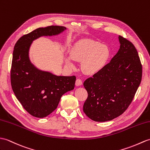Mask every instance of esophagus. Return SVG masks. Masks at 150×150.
<instances>
[{
	"label": "esophagus",
	"mask_w": 150,
	"mask_h": 150,
	"mask_svg": "<svg viewBox=\"0 0 150 150\" xmlns=\"http://www.w3.org/2000/svg\"><path fill=\"white\" fill-rule=\"evenodd\" d=\"M75 84L76 86H81L82 84V81L81 79H77L76 80V82H75Z\"/></svg>",
	"instance_id": "1"
}]
</instances>
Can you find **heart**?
I'll use <instances>...</instances> for the list:
<instances>
[{"label": "heart", "instance_id": "b5f03b06", "mask_svg": "<svg viewBox=\"0 0 150 150\" xmlns=\"http://www.w3.org/2000/svg\"><path fill=\"white\" fill-rule=\"evenodd\" d=\"M110 51L106 45L98 41L86 40L73 47L71 56L66 58V63L73 68V60L82 62L81 68L86 74H93L102 69L109 59Z\"/></svg>", "mask_w": 150, "mask_h": 150}]
</instances>
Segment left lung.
I'll use <instances>...</instances> for the list:
<instances>
[{"label": "left lung", "instance_id": "1", "mask_svg": "<svg viewBox=\"0 0 150 150\" xmlns=\"http://www.w3.org/2000/svg\"><path fill=\"white\" fill-rule=\"evenodd\" d=\"M120 48L110 62L83 82L88 96L83 111L98 122L122 114L133 100L142 79V64L134 45L119 36Z\"/></svg>", "mask_w": 150, "mask_h": 150}]
</instances>
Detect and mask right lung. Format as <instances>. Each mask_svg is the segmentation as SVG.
Returning a JSON list of instances; mask_svg holds the SVG:
<instances>
[{
	"instance_id": "obj_1",
	"label": "right lung",
	"mask_w": 150,
	"mask_h": 150,
	"mask_svg": "<svg viewBox=\"0 0 150 150\" xmlns=\"http://www.w3.org/2000/svg\"><path fill=\"white\" fill-rule=\"evenodd\" d=\"M67 28L51 25L40 27L17 41L13 53L11 83L16 98L27 112L42 118L56 109L61 96L74 89L75 76H57L40 70L31 63L29 48L41 36H55Z\"/></svg>"
}]
</instances>
